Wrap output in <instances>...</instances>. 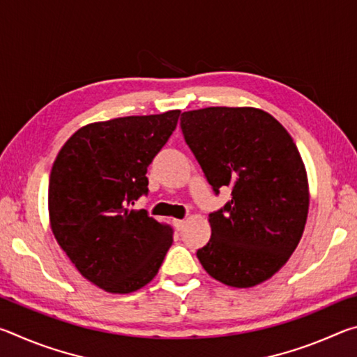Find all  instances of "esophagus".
Segmentation results:
<instances>
[{
	"label": "esophagus",
	"mask_w": 357,
	"mask_h": 357,
	"mask_svg": "<svg viewBox=\"0 0 357 357\" xmlns=\"http://www.w3.org/2000/svg\"><path fill=\"white\" fill-rule=\"evenodd\" d=\"M173 225L176 227V229H183L185 225V220H181V219H174L173 220Z\"/></svg>",
	"instance_id": "obj_1"
}]
</instances>
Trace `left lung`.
<instances>
[{"label": "left lung", "mask_w": 357, "mask_h": 357, "mask_svg": "<svg viewBox=\"0 0 357 357\" xmlns=\"http://www.w3.org/2000/svg\"><path fill=\"white\" fill-rule=\"evenodd\" d=\"M181 129L225 208L209 214L211 239L197 257L213 279L250 288L273 277L296 250L309 214V179L291 135L253 107L184 112Z\"/></svg>", "instance_id": "left-lung-1"}]
</instances>
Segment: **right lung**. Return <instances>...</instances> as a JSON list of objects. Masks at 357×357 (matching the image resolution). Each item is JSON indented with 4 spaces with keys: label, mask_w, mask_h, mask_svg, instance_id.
Wrapping results in <instances>:
<instances>
[{
    "label": "right lung",
    "mask_w": 357,
    "mask_h": 357,
    "mask_svg": "<svg viewBox=\"0 0 357 357\" xmlns=\"http://www.w3.org/2000/svg\"><path fill=\"white\" fill-rule=\"evenodd\" d=\"M181 110L83 126L59 149L48 183V217L59 247L84 279L128 294L154 279L173 228L144 209L148 167L176 129Z\"/></svg>",
    "instance_id": "add662e5"
}]
</instances>
